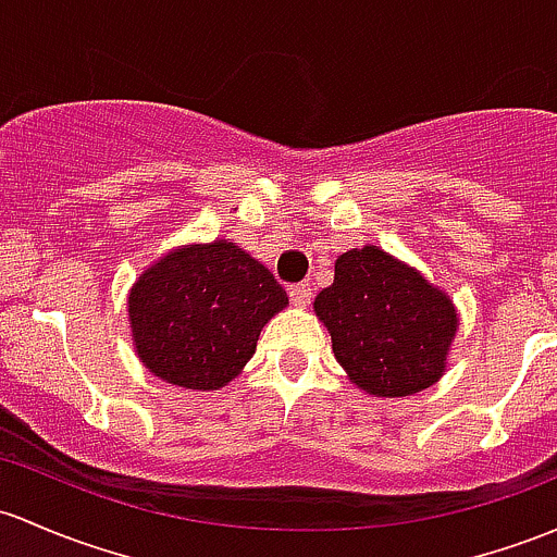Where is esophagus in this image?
Here are the masks:
<instances>
[{"label":"esophagus","instance_id":"esophagus-1","mask_svg":"<svg viewBox=\"0 0 557 557\" xmlns=\"http://www.w3.org/2000/svg\"><path fill=\"white\" fill-rule=\"evenodd\" d=\"M310 295H313L310 284L289 286V300H292V305H295V308H305V305L310 302Z\"/></svg>","mask_w":557,"mask_h":557}]
</instances>
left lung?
Masks as SVG:
<instances>
[{"label": "left lung", "mask_w": 557, "mask_h": 557, "mask_svg": "<svg viewBox=\"0 0 557 557\" xmlns=\"http://www.w3.org/2000/svg\"><path fill=\"white\" fill-rule=\"evenodd\" d=\"M313 310L350 382L376 398L435 385L459 326L446 292L380 247L339 255Z\"/></svg>", "instance_id": "1"}]
</instances>
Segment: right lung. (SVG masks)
<instances>
[{
	"instance_id": "right-lung-1",
	"label": "right lung",
	"mask_w": 557,
	"mask_h": 557,
	"mask_svg": "<svg viewBox=\"0 0 557 557\" xmlns=\"http://www.w3.org/2000/svg\"><path fill=\"white\" fill-rule=\"evenodd\" d=\"M289 305L265 265L233 242L172 249L127 300L143 367L185 391H220L255 356L262 326Z\"/></svg>"
}]
</instances>
